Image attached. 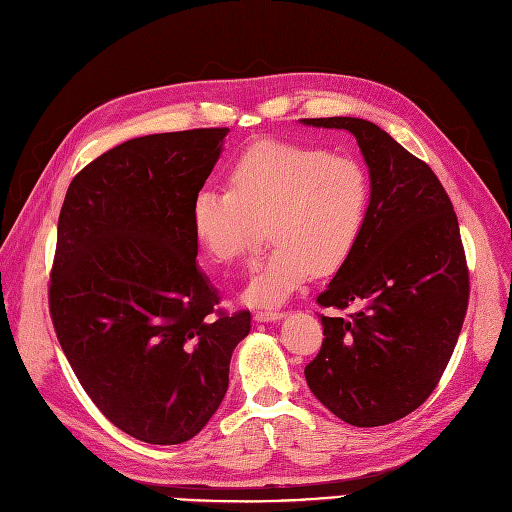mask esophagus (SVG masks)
<instances>
[{
	"label": "esophagus",
	"mask_w": 512,
	"mask_h": 512,
	"mask_svg": "<svg viewBox=\"0 0 512 512\" xmlns=\"http://www.w3.org/2000/svg\"><path fill=\"white\" fill-rule=\"evenodd\" d=\"M280 318H282V312L276 310V308L255 312V320H259V323H272V320H280Z\"/></svg>",
	"instance_id": "obj_1"
}]
</instances>
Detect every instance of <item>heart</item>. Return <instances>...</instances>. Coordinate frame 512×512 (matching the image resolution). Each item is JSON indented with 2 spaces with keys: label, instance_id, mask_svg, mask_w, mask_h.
<instances>
[{
  "label": "heart",
  "instance_id": "b5f03b06",
  "mask_svg": "<svg viewBox=\"0 0 512 512\" xmlns=\"http://www.w3.org/2000/svg\"><path fill=\"white\" fill-rule=\"evenodd\" d=\"M369 208L367 170L323 147L266 139L230 168V187H202L192 230L217 261L249 257L268 223L274 249L255 268L244 299L274 306L316 274H333L361 242Z\"/></svg>",
  "mask_w": 512,
  "mask_h": 512
}]
</instances>
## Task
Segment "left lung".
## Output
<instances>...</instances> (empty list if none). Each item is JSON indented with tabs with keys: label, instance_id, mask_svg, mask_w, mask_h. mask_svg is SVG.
Masks as SVG:
<instances>
[{
	"label": "left lung",
	"instance_id": "1",
	"mask_svg": "<svg viewBox=\"0 0 512 512\" xmlns=\"http://www.w3.org/2000/svg\"><path fill=\"white\" fill-rule=\"evenodd\" d=\"M348 130L369 166L371 198L354 253L318 306L323 346L306 367L316 399L358 428L418 409L456 348L468 308V268L453 204L432 168L361 118H310Z\"/></svg>",
	"mask_w": 512,
	"mask_h": 512
}]
</instances>
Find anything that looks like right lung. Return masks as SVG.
I'll return each mask as SVG.
<instances>
[{
    "mask_svg": "<svg viewBox=\"0 0 512 512\" xmlns=\"http://www.w3.org/2000/svg\"><path fill=\"white\" fill-rule=\"evenodd\" d=\"M230 128L130 139L73 177L59 215L50 316L92 403L130 437L185 443L230 384L251 312L215 310L192 202Z\"/></svg>",
    "mask_w": 512,
    "mask_h": 512,
    "instance_id": "1",
    "label": "right lung"
}]
</instances>
